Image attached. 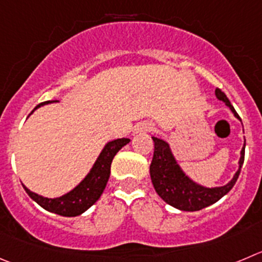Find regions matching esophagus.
<instances>
[{
    "label": "esophagus",
    "instance_id": "obj_1",
    "mask_svg": "<svg viewBox=\"0 0 262 262\" xmlns=\"http://www.w3.org/2000/svg\"><path fill=\"white\" fill-rule=\"evenodd\" d=\"M154 130V125L150 123H141L139 125L136 126L134 133H146V132Z\"/></svg>",
    "mask_w": 262,
    "mask_h": 262
}]
</instances>
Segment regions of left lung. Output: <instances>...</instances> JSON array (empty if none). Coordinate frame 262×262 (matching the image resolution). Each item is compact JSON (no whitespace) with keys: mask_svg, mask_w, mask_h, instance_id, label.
Segmentation results:
<instances>
[{"mask_svg":"<svg viewBox=\"0 0 262 262\" xmlns=\"http://www.w3.org/2000/svg\"><path fill=\"white\" fill-rule=\"evenodd\" d=\"M216 97L219 101L224 102L231 110L236 119L241 120V117L236 114L234 107L231 106L229 98L225 95L224 92L216 89ZM152 141L155 143V150H154V158L150 165V176L154 189L167 204L172 205L180 211H200V209L219 202L222 196H225L233 189L239 177V173H241L242 165L244 163L246 139H244L241 158L238 161V170L235 172L234 177L224 186L207 187L195 182L183 172L182 168L176 160L172 148L167 141L156 138V137H152Z\"/></svg>","mask_w":262,"mask_h":262,"instance_id":"left-lung-1","label":"left lung"}]
</instances>
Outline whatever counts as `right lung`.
Returning <instances> with one entry per match:
<instances>
[{"instance_id":"add662e5","label":"right lung","mask_w":262,"mask_h":262,"mask_svg":"<svg viewBox=\"0 0 262 262\" xmlns=\"http://www.w3.org/2000/svg\"><path fill=\"white\" fill-rule=\"evenodd\" d=\"M58 101H48L40 103L35 107V110L31 112V115L45 104L54 103ZM130 142L128 138H117L114 141H110L102 148L101 154L97 158L95 163L93 164L92 169L89 170L84 180L67 194L58 198H46L42 195H38L36 192L31 191L28 187L23 185L24 190L29 195L31 199L35 200L38 205H41L43 209L57 213L59 216L64 217H76L84 213L85 211L92 207L103 192L107 182H108L110 173H111V163L114 160L115 155L119 152L125 145Z\"/></svg>"}]
</instances>
